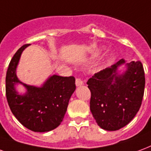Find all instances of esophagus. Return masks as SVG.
Returning a JSON list of instances; mask_svg holds the SVG:
<instances>
[{
    "instance_id": "1",
    "label": "esophagus",
    "mask_w": 151,
    "mask_h": 151,
    "mask_svg": "<svg viewBox=\"0 0 151 151\" xmlns=\"http://www.w3.org/2000/svg\"><path fill=\"white\" fill-rule=\"evenodd\" d=\"M83 84V81L80 78H77L76 80V86H81Z\"/></svg>"
}]
</instances>
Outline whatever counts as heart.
<instances>
[{"label":"heart","instance_id":"1","mask_svg":"<svg viewBox=\"0 0 151 151\" xmlns=\"http://www.w3.org/2000/svg\"><path fill=\"white\" fill-rule=\"evenodd\" d=\"M96 55H99V52H96Z\"/></svg>","mask_w":151,"mask_h":151}]
</instances>
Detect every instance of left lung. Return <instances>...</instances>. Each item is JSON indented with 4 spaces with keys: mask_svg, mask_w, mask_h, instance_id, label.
Here are the masks:
<instances>
[{
    "mask_svg": "<svg viewBox=\"0 0 151 151\" xmlns=\"http://www.w3.org/2000/svg\"><path fill=\"white\" fill-rule=\"evenodd\" d=\"M125 64L127 71L118 74ZM91 92L90 110L101 128L118 130L131 122L139 110L145 88V72L140 61L126 63L122 59L96 73L87 82Z\"/></svg>",
    "mask_w": 151,
    "mask_h": 151,
    "instance_id": "8db88e82",
    "label": "left lung"
}]
</instances>
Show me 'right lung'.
<instances>
[{"instance_id": "obj_1", "label": "right lung", "mask_w": 151, "mask_h": 151, "mask_svg": "<svg viewBox=\"0 0 151 151\" xmlns=\"http://www.w3.org/2000/svg\"><path fill=\"white\" fill-rule=\"evenodd\" d=\"M29 44L23 45L9 64L5 78V93L11 112L26 128L35 132H48L57 128L63 120L68 102L76 90L74 76L54 75L40 88L22 83L16 68L22 53ZM22 83L27 91L19 95L14 85Z\"/></svg>"}]
</instances>
